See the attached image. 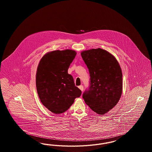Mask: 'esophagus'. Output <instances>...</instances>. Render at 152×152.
I'll use <instances>...</instances> for the list:
<instances>
[{
    "mask_svg": "<svg viewBox=\"0 0 152 152\" xmlns=\"http://www.w3.org/2000/svg\"><path fill=\"white\" fill-rule=\"evenodd\" d=\"M79 88L83 92V89H84V87L83 86H82V85H81V86H79Z\"/></svg>",
    "mask_w": 152,
    "mask_h": 152,
    "instance_id": "esophagus-1",
    "label": "esophagus"
}]
</instances>
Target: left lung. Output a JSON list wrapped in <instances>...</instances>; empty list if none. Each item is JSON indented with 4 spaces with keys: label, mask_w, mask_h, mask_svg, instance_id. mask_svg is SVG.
Here are the masks:
<instances>
[{
    "label": "left lung",
    "mask_w": 152,
    "mask_h": 152,
    "mask_svg": "<svg viewBox=\"0 0 152 152\" xmlns=\"http://www.w3.org/2000/svg\"><path fill=\"white\" fill-rule=\"evenodd\" d=\"M81 55L90 74L89 86L83 98L94 112L104 115L116 105L122 94L120 66L112 54L101 48L83 51Z\"/></svg>",
    "instance_id": "left-lung-1"
}]
</instances>
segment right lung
Returning a JSON list of instances; mask_svg holds the SVG:
<instances>
[{
  "mask_svg": "<svg viewBox=\"0 0 152 152\" xmlns=\"http://www.w3.org/2000/svg\"><path fill=\"white\" fill-rule=\"evenodd\" d=\"M73 50L52 51L42 58L37 66L36 85L42 103L55 114L67 110L81 91L75 86L69 66L75 58Z\"/></svg>",
  "mask_w": 152,
  "mask_h": 152,
  "instance_id": "right-lung-1",
  "label": "right lung"
}]
</instances>
